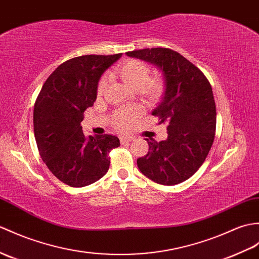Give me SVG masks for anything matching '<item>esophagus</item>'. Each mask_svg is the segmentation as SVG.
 I'll use <instances>...</instances> for the list:
<instances>
[{
  "label": "esophagus",
  "instance_id": "1",
  "mask_svg": "<svg viewBox=\"0 0 259 259\" xmlns=\"http://www.w3.org/2000/svg\"><path fill=\"white\" fill-rule=\"evenodd\" d=\"M134 140V137H129V136H121L120 137V142L125 143V142H130Z\"/></svg>",
  "mask_w": 259,
  "mask_h": 259
}]
</instances>
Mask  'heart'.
<instances>
[{
	"label": "heart",
	"mask_w": 259,
	"mask_h": 259,
	"mask_svg": "<svg viewBox=\"0 0 259 259\" xmlns=\"http://www.w3.org/2000/svg\"><path fill=\"white\" fill-rule=\"evenodd\" d=\"M115 71L130 88L140 92L149 100L158 99L162 93L161 80L158 78H150V74H151L150 67L139 59H124L117 66ZM107 83L106 78L100 79L97 89L98 95L105 93ZM139 115L140 110L136 108L120 109L112 115L113 125L120 130H127L134 124L135 120Z\"/></svg>",
	"instance_id": "b5f03b06"
}]
</instances>
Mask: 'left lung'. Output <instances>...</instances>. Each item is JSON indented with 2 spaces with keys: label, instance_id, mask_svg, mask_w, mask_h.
Listing matches in <instances>:
<instances>
[{
  "label": "left lung",
  "instance_id": "left-lung-1",
  "mask_svg": "<svg viewBox=\"0 0 259 259\" xmlns=\"http://www.w3.org/2000/svg\"><path fill=\"white\" fill-rule=\"evenodd\" d=\"M127 55L157 66L164 79L163 97L152 115L167 125V138L160 142L146 139L149 151L137 160L138 167L155 183L184 182L200 169L214 141L211 83L195 65L170 48H144Z\"/></svg>",
  "mask_w": 259,
  "mask_h": 259
}]
</instances>
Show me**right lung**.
Listing matches in <instances>:
<instances>
[{"label": "right lung", "mask_w": 259, "mask_h": 259, "mask_svg": "<svg viewBox=\"0 0 259 259\" xmlns=\"http://www.w3.org/2000/svg\"><path fill=\"white\" fill-rule=\"evenodd\" d=\"M122 54L83 55L61 64L47 78L34 105V135L39 155L59 181L82 188L108 172L115 136L82 132L83 111L97 98L104 71Z\"/></svg>", "instance_id": "right-lung-1"}]
</instances>
